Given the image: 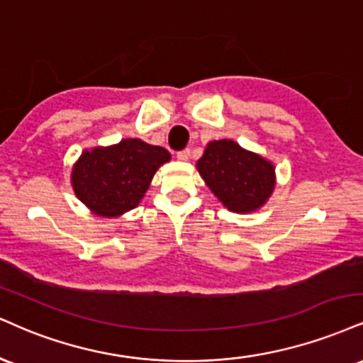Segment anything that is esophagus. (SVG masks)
<instances>
[{
    "mask_svg": "<svg viewBox=\"0 0 363 363\" xmlns=\"http://www.w3.org/2000/svg\"><path fill=\"white\" fill-rule=\"evenodd\" d=\"M189 157H191V150L189 148H184V150H181L177 154V159L181 160V162H187V160H189Z\"/></svg>",
    "mask_w": 363,
    "mask_h": 363,
    "instance_id": "obj_1",
    "label": "esophagus"
}]
</instances>
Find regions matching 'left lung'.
Masks as SVG:
<instances>
[{"label":"left lung","mask_w":363,"mask_h":363,"mask_svg":"<svg viewBox=\"0 0 363 363\" xmlns=\"http://www.w3.org/2000/svg\"><path fill=\"white\" fill-rule=\"evenodd\" d=\"M196 169L211 193L233 213L257 211L276 189L274 164L235 140L209 142Z\"/></svg>","instance_id":"left-lung-1"}]
</instances>
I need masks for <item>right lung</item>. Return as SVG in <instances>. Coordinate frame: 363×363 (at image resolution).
Masks as SVG:
<instances>
[{
    "mask_svg": "<svg viewBox=\"0 0 363 363\" xmlns=\"http://www.w3.org/2000/svg\"><path fill=\"white\" fill-rule=\"evenodd\" d=\"M169 160L164 147L123 138L110 147L86 148L72 165L71 184L96 216L118 218L138 206L155 172Z\"/></svg>",
    "mask_w": 363,
    "mask_h": 363,
    "instance_id": "right-lung-1",
    "label": "right lung"
}]
</instances>
